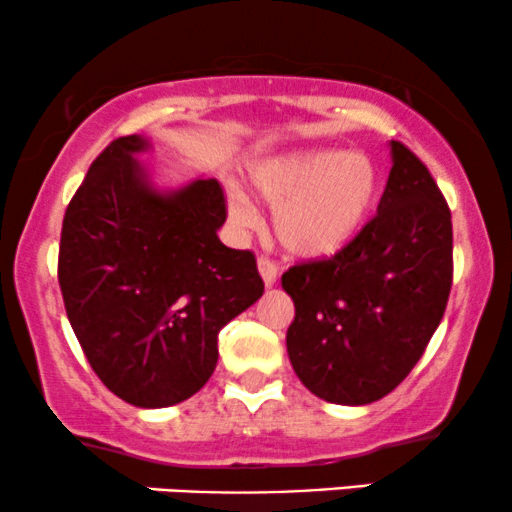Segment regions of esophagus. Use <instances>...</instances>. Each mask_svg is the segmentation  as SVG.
Wrapping results in <instances>:
<instances>
[{"label":"esophagus","instance_id":"esophagus-1","mask_svg":"<svg viewBox=\"0 0 512 512\" xmlns=\"http://www.w3.org/2000/svg\"><path fill=\"white\" fill-rule=\"evenodd\" d=\"M257 269H260L264 286L276 284V274H279V269H276V264L269 260V257H260V260H257Z\"/></svg>","mask_w":512,"mask_h":512}]
</instances>
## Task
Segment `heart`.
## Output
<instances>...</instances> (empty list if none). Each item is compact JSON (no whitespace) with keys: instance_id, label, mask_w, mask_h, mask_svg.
<instances>
[{"instance_id":"heart-1","label":"heart","mask_w":512,"mask_h":512,"mask_svg":"<svg viewBox=\"0 0 512 512\" xmlns=\"http://www.w3.org/2000/svg\"><path fill=\"white\" fill-rule=\"evenodd\" d=\"M250 185L274 207L272 226L281 248L301 260H322L344 250L366 226L378 173L363 154L301 149L257 163ZM228 214L240 228L257 223L255 207L240 190L228 195Z\"/></svg>"}]
</instances>
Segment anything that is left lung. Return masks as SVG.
<instances>
[{"instance_id":"8db88e82","label":"left lung","mask_w":512,"mask_h":512,"mask_svg":"<svg viewBox=\"0 0 512 512\" xmlns=\"http://www.w3.org/2000/svg\"><path fill=\"white\" fill-rule=\"evenodd\" d=\"M378 214L330 260L281 276L296 317L291 366L315 397L378 402L416 366L443 320L452 286V221L428 168L390 142Z\"/></svg>"}]
</instances>
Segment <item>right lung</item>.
<instances>
[{"label":"right lung","instance_id":"add662e5","mask_svg":"<svg viewBox=\"0 0 512 512\" xmlns=\"http://www.w3.org/2000/svg\"><path fill=\"white\" fill-rule=\"evenodd\" d=\"M142 134L115 139L69 202L60 289L81 349L110 392L142 409L185 402L219 361V332L264 293L250 250L216 231L226 202L214 178L175 190L137 161Z\"/></svg>","mask_w":512,"mask_h":512}]
</instances>
